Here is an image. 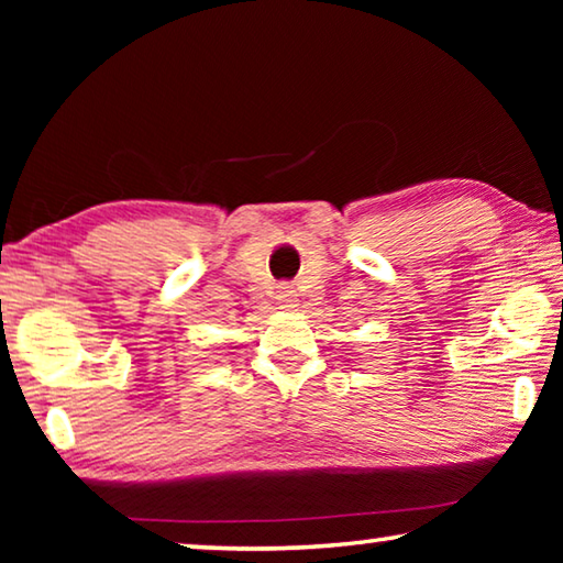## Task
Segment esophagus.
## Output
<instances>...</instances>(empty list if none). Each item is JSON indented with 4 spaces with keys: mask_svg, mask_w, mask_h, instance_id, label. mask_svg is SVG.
<instances>
[{
    "mask_svg": "<svg viewBox=\"0 0 563 563\" xmlns=\"http://www.w3.org/2000/svg\"><path fill=\"white\" fill-rule=\"evenodd\" d=\"M280 302V308H295V302H298V298H295V290L290 288V285H280L278 288V295H275Z\"/></svg>",
    "mask_w": 563,
    "mask_h": 563,
    "instance_id": "esophagus-1",
    "label": "esophagus"
}]
</instances>
